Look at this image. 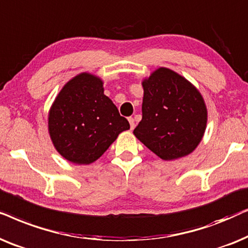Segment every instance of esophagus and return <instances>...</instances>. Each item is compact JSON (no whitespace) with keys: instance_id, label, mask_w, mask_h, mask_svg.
Masks as SVG:
<instances>
[{"instance_id":"esophagus-1","label":"esophagus","mask_w":248,"mask_h":248,"mask_svg":"<svg viewBox=\"0 0 248 248\" xmlns=\"http://www.w3.org/2000/svg\"><path fill=\"white\" fill-rule=\"evenodd\" d=\"M128 121H129V124H130V129H134V128H135V120H134V118L129 117V118H128Z\"/></svg>"}]
</instances>
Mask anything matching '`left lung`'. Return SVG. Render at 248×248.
I'll use <instances>...</instances> for the list:
<instances>
[{
  "instance_id": "8db88e82",
  "label": "left lung",
  "mask_w": 248,
  "mask_h": 248,
  "mask_svg": "<svg viewBox=\"0 0 248 248\" xmlns=\"http://www.w3.org/2000/svg\"><path fill=\"white\" fill-rule=\"evenodd\" d=\"M143 87V118L135 136L162 160L191 153L206 128V107L200 92L167 68L154 71Z\"/></svg>"
}]
</instances>
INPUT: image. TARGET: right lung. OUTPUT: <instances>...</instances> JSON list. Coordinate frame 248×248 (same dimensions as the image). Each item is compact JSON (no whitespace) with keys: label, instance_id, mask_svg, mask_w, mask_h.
I'll return each mask as SVG.
<instances>
[{"label":"right lung","instance_id":"obj_1","mask_svg":"<svg viewBox=\"0 0 248 248\" xmlns=\"http://www.w3.org/2000/svg\"><path fill=\"white\" fill-rule=\"evenodd\" d=\"M130 128L112 101L104 95L103 82L80 74L64 85L48 114V130L57 151L76 164L96 161Z\"/></svg>","mask_w":248,"mask_h":248}]
</instances>
